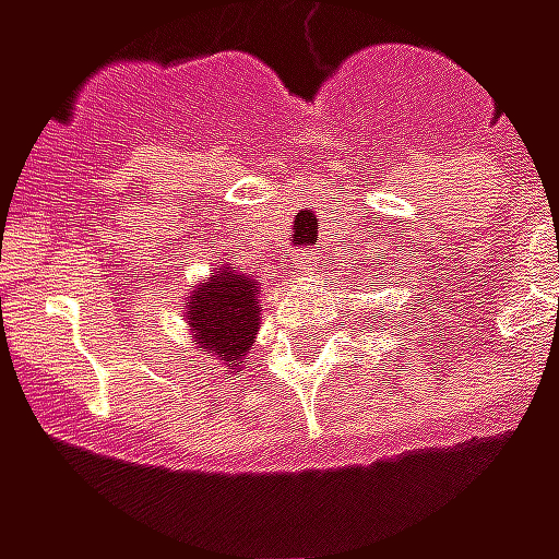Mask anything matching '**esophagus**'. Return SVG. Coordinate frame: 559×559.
I'll list each match as a JSON object with an SVG mask.
<instances>
[{"label":"esophagus","instance_id":"obj_1","mask_svg":"<svg viewBox=\"0 0 559 559\" xmlns=\"http://www.w3.org/2000/svg\"><path fill=\"white\" fill-rule=\"evenodd\" d=\"M290 266L296 269V272H311V269L317 266V254H314V248H311V251H299V254H293Z\"/></svg>","mask_w":559,"mask_h":559}]
</instances>
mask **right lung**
Listing matches in <instances>:
<instances>
[{"instance_id": "right-lung-1", "label": "right lung", "mask_w": 559, "mask_h": 559, "mask_svg": "<svg viewBox=\"0 0 559 559\" xmlns=\"http://www.w3.org/2000/svg\"><path fill=\"white\" fill-rule=\"evenodd\" d=\"M182 317L191 329V344L233 374L242 368L260 332V281L233 263L212 269L209 278L185 296Z\"/></svg>"}]
</instances>
